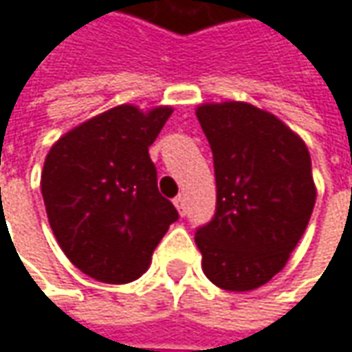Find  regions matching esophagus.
I'll return each mask as SVG.
<instances>
[{
  "label": "esophagus",
  "instance_id": "1",
  "mask_svg": "<svg viewBox=\"0 0 352 352\" xmlns=\"http://www.w3.org/2000/svg\"><path fill=\"white\" fill-rule=\"evenodd\" d=\"M173 205L177 206V210H179V214H181V217L187 212V203H185V197H183V195H179V197L173 199Z\"/></svg>",
  "mask_w": 352,
  "mask_h": 352
}]
</instances>
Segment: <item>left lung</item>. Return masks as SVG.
<instances>
[{
	"mask_svg": "<svg viewBox=\"0 0 352 352\" xmlns=\"http://www.w3.org/2000/svg\"><path fill=\"white\" fill-rule=\"evenodd\" d=\"M214 161L217 212L195 234L205 276L226 292L267 283L289 260L317 189L305 142L246 102L197 108Z\"/></svg>",
	"mask_w": 352,
	"mask_h": 352,
	"instance_id": "obj_1",
	"label": "left lung"
}]
</instances>
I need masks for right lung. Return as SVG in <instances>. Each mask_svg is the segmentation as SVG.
<instances>
[{"label": "right lung", "instance_id": "1", "mask_svg": "<svg viewBox=\"0 0 352 352\" xmlns=\"http://www.w3.org/2000/svg\"><path fill=\"white\" fill-rule=\"evenodd\" d=\"M171 106L122 104L67 131L49 149L41 192L53 234L70 262L104 283L146 274L151 254L179 219L157 189L149 146Z\"/></svg>", "mask_w": 352, "mask_h": 352}]
</instances>
